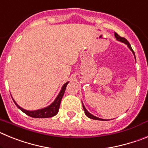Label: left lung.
<instances>
[{"mask_svg": "<svg viewBox=\"0 0 148 148\" xmlns=\"http://www.w3.org/2000/svg\"><path fill=\"white\" fill-rule=\"evenodd\" d=\"M114 34H115V37H116V38L117 39V40H120V41H121V42L126 44L127 45L128 47H129L130 49H131V51H132V52H133V54H134V52H133V49H132V47H131V46H130V43L128 42V40H127L126 38H123V37H121V36H119V35L118 34L116 33V32H115ZM134 56H135V54H134ZM135 58H136V57H135ZM82 105H83V109H84V113H85V115L87 116V117H89V118H90V119H92L101 120V121H104V119H99V118H98V117H95V116H92V115L91 114V113H89L88 111H87V110H86V108H84V106L83 104H82ZM106 121H107V120H106Z\"/></svg>", "mask_w": 148, "mask_h": 148, "instance_id": "8db88e82", "label": "left lung"}]
</instances>
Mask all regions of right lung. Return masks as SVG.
<instances>
[{"label": "right lung", "mask_w": 148, "mask_h": 148, "mask_svg": "<svg viewBox=\"0 0 148 148\" xmlns=\"http://www.w3.org/2000/svg\"><path fill=\"white\" fill-rule=\"evenodd\" d=\"M67 84L68 82H66V83H65L63 85L61 92H59V94H58V95L56 99V100L53 101V104H51L49 107H47V108H43V109L38 110L34 111L26 110L21 108L20 106H18V104L15 103V101H14V102L16 104L17 107H18L22 112H23L24 113L28 115L30 117H32V118H49V117H53V116H56V115L58 113V110H59L60 104H61V99H62L63 95L64 94L65 90H66V85H67Z\"/></svg>", "instance_id": "1"}]
</instances>
